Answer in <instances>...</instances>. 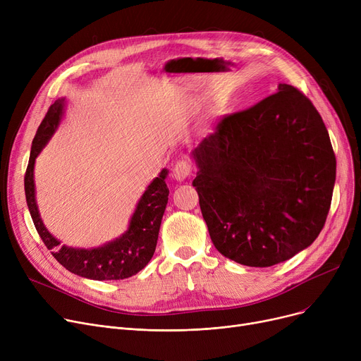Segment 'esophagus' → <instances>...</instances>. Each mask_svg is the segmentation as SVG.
<instances>
[{
	"instance_id": "1",
	"label": "esophagus",
	"mask_w": 361,
	"mask_h": 361,
	"mask_svg": "<svg viewBox=\"0 0 361 361\" xmlns=\"http://www.w3.org/2000/svg\"><path fill=\"white\" fill-rule=\"evenodd\" d=\"M192 174V162L188 159H180L176 162V166L173 169V177L178 181H183L188 176Z\"/></svg>"
}]
</instances>
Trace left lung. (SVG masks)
<instances>
[{"label":"left lung","mask_w":361,"mask_h":361,"mask_svg":"<svg viewBox=\"0 0 361 361\" xmlns=\"http://www.w3.org/2000/svg\"><path fill=\"white\" fill-rule=\"evenodd\" d=\"M193 158L202 215L225 257L272 267L324 228L336 159L324 120L297 87L282 83L253 106L226 114Z\"/></svg>","instance_id":"1"}]
</instances>
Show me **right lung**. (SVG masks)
Listing matches in <instances>:
<instances>
[{"label": "right lung", "mask_w": 361, "mask_h": 361, "mask_svg": "<svg viewBox=\"0 0 361 361\" xmlns=\"http://www.w3.org/2000/svg\"><path fill=\"white\" fill-rule=\"evenodd\" d=\"M63 106L64 99L55 101L49 106L32 142L30 158L25 174V193L35 228L47 247L52 250V256L70 272L97 281L126 279L142 271L155 253L159 226L169 195L165 183L168 173L166 169L161 171L159 177H157L146 188L135 214L131 216L127 233L120 238L92 250L71 249L66 247V245L60 247V241H56L47 231L39 212H37L35 200L33 166L36 157L39 155V152L54 135L56 126L60 123Z\"/></svg>", "instance_id": "add662e5"}]
</instances>
